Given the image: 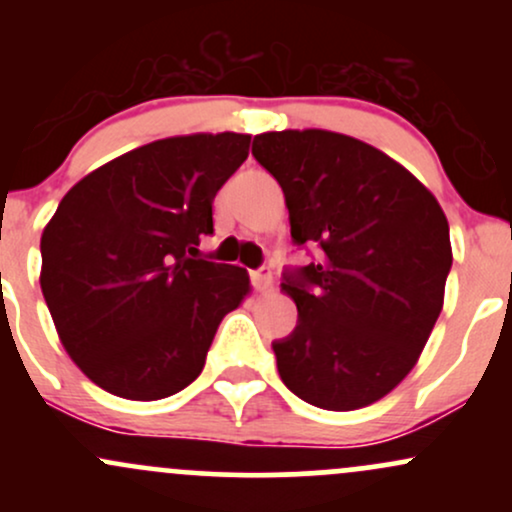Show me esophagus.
I'll use <instances>...</instances> for the list:
<instances>
[{
  "instance_id": "obj_1",
  "label": "esophagus",
  "mask_w": 512,
  "mask_h": 512,
  "mask_svg": "<svg viewBox=\"0 0 512 512\" xmlns=\"http://www.w3.org/2000/svg\"><path fill=\"white\" fill-rule=\"evenodd\" d=\"M250 279H252V286H255V289L260 291V293L272 291L274 279H272V272H269V267H260V269H255V272L250 274Z\"/></svg>"
}]
</instances>
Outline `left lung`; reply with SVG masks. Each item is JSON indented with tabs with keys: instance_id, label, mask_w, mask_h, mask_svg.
Listing matches in <instances>:
<instances>
[{
	"instance_id": "8db88e82",
	"label": "left lung",
	"mask_w": 512,
	"mask_h": 512,
	"mask_svg": "<svg viewBox=\"0 0 512 512\" xmlns=\"http://www.w3.org/2000/svg\"><path fill=\"white\" fill-rule=\"evenodd\" d=\"M252 156L284 190L293 243L320 248L281 281L298 308L272 344L281 380L313 407H368L407 378L443 310L448 219L407 168L346 134L264 132Z\"/></svg>"
}]
</instances>
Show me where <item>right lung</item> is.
I'll list each match as a JSON object with an SVG mask.
<instances>
[{"instance_id":"right-lung-1","label":"right lung","mask_w":512,"mask_h":512,"mask_svg":"<svg viewBox=\"0 0 512 512\" xmlns=\"http://www.w3.org/2000/svg\"><path fill=\"white\" fill-rule=\"evenodd\" d=\"M250 134L158 139L64 195L40 238V289L72 361L105 392L154 402L202 373L221 320L250 293L243 267L202 260L211 204Z\"/></svg>"}]
</instances>
